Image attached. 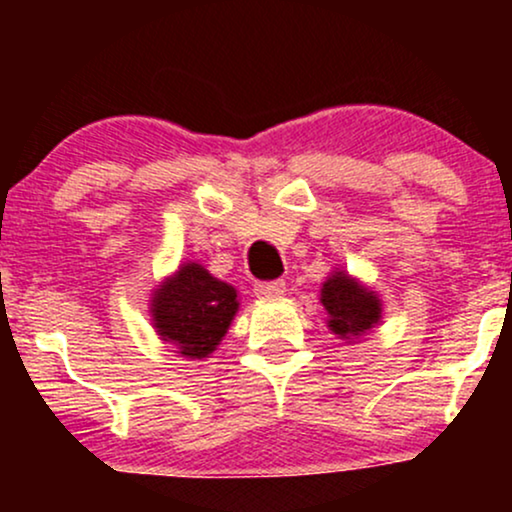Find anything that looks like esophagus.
I'll return each instance as SVG.
<instances>
[{
  "label": "esophagus",
  "mask_w": 512,
  "mask_h": 512,
  "mask_svg": "<svg viewBox=\"0 0 512 512\" xmlns=\"http://www.w3.org/2000/svg\"><path fill=\"white\" fill-rule=\"evenodd\" d=\"M286 293L284 281H260L255 284V296L257 298H279Z\"/></svg>",
  "instance_id": "34e87169"
}]
</instances>
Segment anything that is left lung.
I'll use <instances>...</instances> for the list:
<instances>
[{
	"label": "left lung",
	"instance_id": "left-lung-1",
	"mask_svg": "<svg viewBox=\"0 0 512 512\" xmlns=\"http://www.w3.org/2000/svg\"><path fill=\"white\" fill-rule=\"evenodd\" d=\"M327 327L344 342L354 344L383 322V298L346 269L334 267L320 289Z\"/></svg>",
	"mask_w": 512,
	"mask_h": 512
}]
</instances>
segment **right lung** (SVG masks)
I'll use <instances>...</instances> for the list:
<instances>
[{
	"mask_svg": "<svg viewBox=\"0 0 512 512\" xmlns=\"http://www.w3.org/2000/svg\"><path fill=\"white\" fill-rule=\"evenodd\" d=\"M240 308L236 286L216 279L199 262H182L151 291V325L182 358H209Z\"/></svg>",
	"mask_w": 512,
	"mask_h": 512,
	"instance_id": "right-lung-1",
	"label": "right lung"
}]
</instances>
